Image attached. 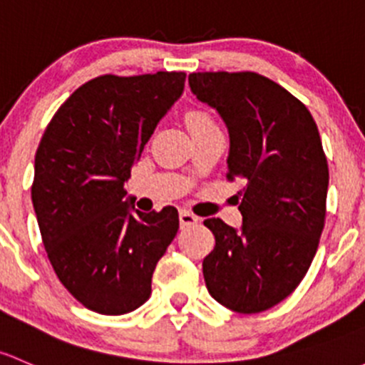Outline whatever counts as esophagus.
I'll use <instances>...</instances> for the list:
<instances>
[{
    "mask_svg": "<svg viewBox=\"0 0 365 365\" xmlns=\"http://www.w3.org/2000/svg\"><path fill=\"white\" fill-rule=\"evenodd\" d=\"M199 222L197 215L187 212V210H180V225L182 227H187V225H194Z\"/></svg>",
    "mask_w": 365,
    "mask_h": 365,
    "instance_id": "obj_1",
    "label": "esophagus"
}]
</instances>
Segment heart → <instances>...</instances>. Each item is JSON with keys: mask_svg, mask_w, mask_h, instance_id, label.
Instances as JSON below:
<instances>
[{"mask_svg": "<svg viewBox=\"0 0 365 365\" xmlns=\"http://www.w3.org/2000/svg\"><path fill=\"white\" fill-rule=\"evenodd\" d=\"M187 125H189L190 131L194 129H205V128H213L215 120L210 117L206 112H199V110H192V112L187 113Z\"/></svg>", "mask_w": 365, "mask_h": 365, "instance_id": "obj_1", "label": "heart"}]
</instances>
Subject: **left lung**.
<instances>
[{
    "label": "left lung",
    "mask_w": 365,
    "mask_h": 365,
    "mask_svg": "<svg viewBox=\"0 0 365 365\" xmlns=\"http://www.w3.org/2000/svg\"><path fill=\"white\" fill-rule=\"evenodd\" d=\"M189 86L227 125V180H245L241 231L205 220L215 236L206 287L232 312H266L297 289L324 231L329 166L318 128L295 96L259 73H190Z\"/></svg>",
    "instance_id": "left-lung-1"
}]
</instances>
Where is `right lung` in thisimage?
Segmentation results:
<instances>
[{
  "label": "right lung",
  "instance_id": "1",
  "mask_svg": "<svg viewBox=\"0 0 365 365\" xmlns=\"http://www.w3.org/2000/svg\"><path fill=\"white\" fill-rule=\"evenodd\" d=\"M185 76H96L59 106L38 145L31 199L41 241L59 282L91 312L140 308L178 232L176 208L133 213L124 183Z\"/></svg>",
  "mask_w": 365,
  "mask_h": 365
}]
</instances>
